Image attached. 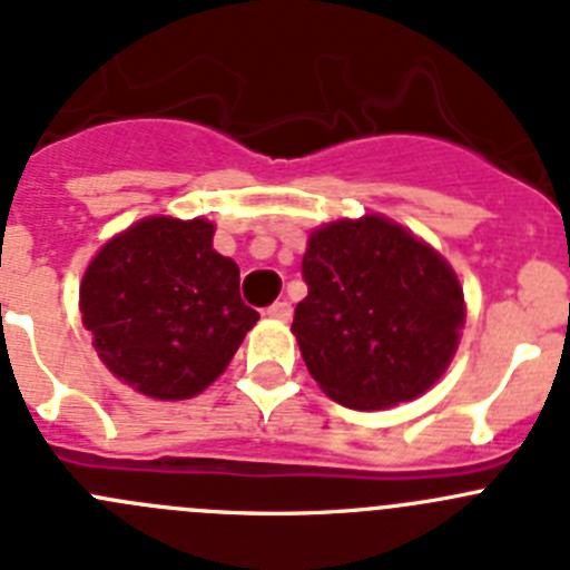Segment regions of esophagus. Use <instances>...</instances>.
Returning <instances> with one entry per match:
<instances>
[{
  "label": "esophagus",
  "instance_id": "34e87169",
  "mask_svg": "<svg viewBox=\"0 0 570 570\" xmlns=\"http://www.w3.org/2000/svg\"><path fill=\"white\" fill-rule=\"evenodd\" d=\"M291 313H294V307L288 305V302H274V305L268 307V316L271 320H279V322H288Z\"/></svg>",
  "mask_w": 570,
  "mask_h": 570
}]
</instances>
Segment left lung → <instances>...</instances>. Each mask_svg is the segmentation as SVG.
<instances>
[{"instance_id":"1","label":"left lung","mask_w":570,"mask_h":570,"mask_svg":"<svg viewBox=\"0 0 570 570\" xmlns=\"http://www.w3.org/2000/svg\"><path fill=\"white\" fill-rule=\"evenodd\" d=\"M294 331L307 373L353 410L412 401L446 373L466 305L452 265L399 223L364 214L307 237Z\"/></svg>"}]
</instances>
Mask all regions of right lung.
<instances>
[{
	"label": "right lung",
	"mask_w": 570,
	"mask_h": 570,
	"mask_svg": "<svg viewBox=\"0 0 570 570\" xmlns=\"http://www.w3.org/2000/svg\"><path fill=\"white\" fill-rule=\"evenodd\" d=\"M212 239L203 217H144L83 271L78 307L98 358L149 399L200 395L259 320L239 299L237 263Z\"/></svg>",
	"instance_id": "add662e5"
}]
</instances>
